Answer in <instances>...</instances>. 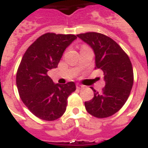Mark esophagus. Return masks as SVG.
<instances>
[{
	"instance_id": "34e87169",
	"label": "esophagus",
	"mask_w": 148,
	"mask_h": 148,
	"mask_svg": "<svg viewBox=\"0 0 148 148\" xmlns=\"http://www.w3.org/2000/svg\"><path fill=\"white\" fill-rule=\"evenodd\" d=\"M76 87H77V89L80 90V89H82V88H83V86L81 85V84H77V85H76Z\"/></svg>"
}]
</instances>
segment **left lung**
I'll use <instances>...</instances> for the list:
<instances>
[{
  "label": "left lung",
  "mask_w": 148,
  "mask_h": 148,
  "mask_svg": "<svg viewBox=\"0 0 148 148\" xmlns=\"http://www.w3.org/2000/svg\"><path fill=\"white\" fill-rule=\"evenodd\" d=\"M93 49L95 69L103 71L105 87L94 91V97L85 102L91 115L104 118L118 112L129 97L133 87L134 73L129 57L110 37L97 32L77 35Z\"/></svg>",
  "instance_id": "8db88e82"
}]
</instances>
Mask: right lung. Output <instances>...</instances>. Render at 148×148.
<instances>
[{
    "label": "right lung",
    "instance_id": "1",
    "mask_svg": "<svg viewBox=\"0 0 148 148\" xmlns=\"http://www.w3.org/2000/svg\"><path fill=\"white\" fill-rule=\"evenodd\" d=\"M77 39L74 35L46 33L24 53L16 75L20 98L31 112L42 120L54 121L66 112L67 99L75 83H54L48 71L57 68L64 51Z\"/></svg>",
    "mask_w": 148,
    "mask_h": 148
}]
</instances>
